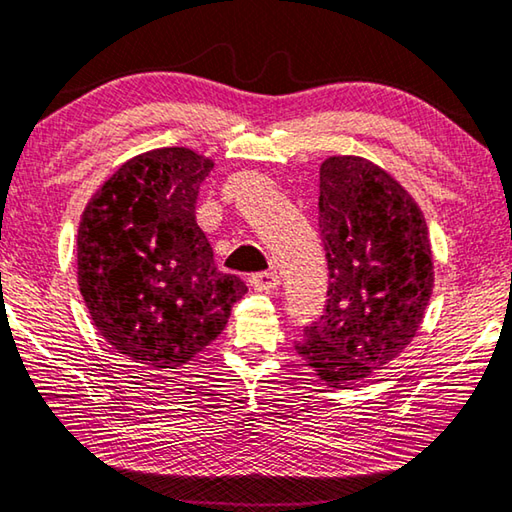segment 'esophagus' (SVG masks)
I'll list each match as a JSON object with an SVG mask.
<instances>
[{
	"instance_id": "obj_1",
	"label": "esophagus",
	"mask_w": 512,
	"mask_h": 512,
	"mask_svg": "<svg viewBox=\"0 0 512 512\" xmlns=\"http://www.w3.org/2000/svg\"><path fill=\"white\" fill-rule=\"evenodd\" d=\"M249 286L263 292V290H274L279 288V274L276 272H258L249 276Z\"/></svg>"
}]
</instances>
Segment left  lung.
Segmentation results:
<instances>
[{
	"label": "left lung",
	"instance_id": "obj_1",
	"mask_svg": "<svg viewBox=\"0 0 512 512\" xmlns=\"http://www.w3.org/2000/svg\"><path fill=\"white\" fill-rule=\"evenodd\" d=\"M320 233L329 299L295 349L342 388L385 370L420 331L433 292L429 226L410 192L363 156L320 165Z\"/></svg>",
	"mask_w": 512,
	"mask_h": 512
}]
</instances>
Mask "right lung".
<instances>
[{"label": "right lung", "mask_w": 512, "mask_h": 512, "mask_svg": "<svg viewBox=\"0 0 512 512\" xmlns=\"http://www.w3.org/2000/svg\"><path fill=\"white\" fill-rule=\"evenodd\" d=\"M213 158L161 147L117 167L83 208L77 281L92 324L147 370L188 365L222 333L245 295L217 272L195 206Z\"/></svg>", "instance_id": "add662e5"}]
</instances>
